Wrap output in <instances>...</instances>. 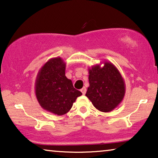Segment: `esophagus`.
Here are the masks:
<instances>
[{
    "label": "esophagus",
    "mask_w": 158,
    "mask_h": 158,
    "mask_svg": "<svg viewBox=\"0 0 158 158\" xmlns=\"http://www.w3.org/2000/svg\"><path fill=\"white\" fill-rule=\"evenodd\" d=\"M81 91L82 92V94H83V95L85 94V93H86V88H85V87H83V88H82V89L81 90Z\"/></svg>",
    "instance_id": "1"
}]
</instances>
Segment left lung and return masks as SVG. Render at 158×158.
I'll list each match as a JSON object with an SVG mask.
<instances>
[{
    "instance_id": "obj_1",
    "label": "left lung",
    "mask_w": 158,
    "mask_h": 158,
    "mask_svg": "<svg viewBox=\"0 0 158 158\" xmlns=\"http://www.w3.org/2000/svg\"><path fill=\"white\" fill-rule=\"evenodd\" d=\"M88 68V88L85 96L96 109L110 112L124 99L126 90L124 80L116 67L111 62L103 61Z\"/></svg>"
}]
</instances>
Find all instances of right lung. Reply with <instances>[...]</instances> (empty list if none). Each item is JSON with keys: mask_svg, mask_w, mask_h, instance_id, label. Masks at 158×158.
Instances as JSON below:
<instances>
[{"mask_svg": "<svg viewBox=\"0 0 158 158\" xmlns=\"http://www.w3.org/2000/svg\"><path fill=\"white\" fill-rule=\"evenodd\" d=\"M65 68L66 63L61 57L49 59L39 70L35 82V94L40 105L58 116L68 113L82 95L65 76Z\"/></svg>", "mask_w": 158, "mask_h": 158, "instance_id": "1", "label": "right lung"}]
</instances>
